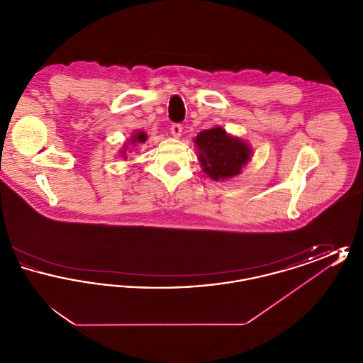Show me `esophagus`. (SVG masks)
<instances>
[{
  "label": "esophagus",
  "mask_w": 363,
  "mask_h": 363,
  "mask_svg": "<svg viewBox=\"0 0 363 363\" xmlns=\"http://www.w3.org/2000/svg\"><path fill=\"white\" fill-rule=\"evenodd\" d=\"M170 130H172V135H173L174 138H181V135H182V126H181L179 123H173Z\"/></svg>",
  "instance_id": "1"
}]
</instances>
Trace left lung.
Returning <instances> with one entry per match:
<instances>
[{"label":"left lung","instance_id":"1","mask_svg":"<svg viewBox=\"0 0 363 363\" xmlns=\"http://www.w3.org/2000/svg\"><path fill=\"white\" fill-rule=\"evenodd\" d=\"M193 141L200 166L212 181H225L240 175L253 156L249 143L231 136L222 126L201 130Z\"/></svg>","mask_w":363,"mask_h":363}]
</instances>
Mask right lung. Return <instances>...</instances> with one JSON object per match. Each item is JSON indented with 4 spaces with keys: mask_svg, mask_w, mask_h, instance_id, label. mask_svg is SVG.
I'll return each mask as SVG.
<instances>
[{
    "mask_svg": "<svg viewBox=\"0 0 363 363\" xmlns=\"http://www.w3.org/2000/svg\"><path fill=\"white\" fill-rule=\"evenodd\" d=\"M147 138H148V135H147L144 130H135V132L130 135V138L126 140V143L123 144V147H122L121 150H120V156L123 157V159H126V157H128L126 154L132 151L130 148H132V147H136V144L145 143Z\"/></svg>",
    "mask_w": 363,
    "mask_h": 363,
    "instance_id": "right-lung-1",
    "label": "right lung"
}]
</instances>
